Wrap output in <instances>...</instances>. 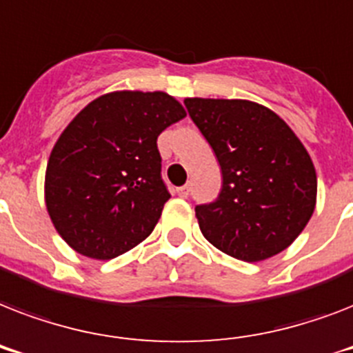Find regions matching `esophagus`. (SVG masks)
Returning a JSON list of instances; mask_svg holds the SVG:
<instances>
[{
  "label": "esophagus",
  "mask_w": 353,
  "mask_h": 353,
  "mask_svg": "<svg viewBox=\"0 0 353 353\" xmlns=\"http://www.w3.org/2000/svg\"><path fill=\"white\" fill-rule=\"evenodd\" d=\"M188 194H190V187H188V185L177 188V196H179V198H188Z\"/></svg>",
  "instance_id": "esophagus-1"
}]
</instances>
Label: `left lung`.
Instances as JSON below:
<instances>
[{
  "label": "left lung",
  "instance_id": "obj_1",
  "mask_svg": "<svg viewBox=\"0 0 353 353\" xmlns=\"http://www.w3.org/2000/svg\"><path fill=\"white\" fill-rule=\"evenodd\" d=\"M220 163L216 201L196 205L199 229L225 254L260 262L290 247L317 201L312 157L269 108L240 99H185Z\"/></svg>",
  "mask_w": 353,
  "mask_h": 353
}]
</instances>
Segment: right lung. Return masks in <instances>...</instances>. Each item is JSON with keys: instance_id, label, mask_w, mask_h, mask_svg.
<instances>
[{"instance_id": "1", "label": "right lung", "mask_w": 353, "mask_h": 353, "mask_svg": "<svg viewBox=\"0 0 353 353\" xmlns=\"http://www.w3.org/2000/svg\"><path fill=\"white\" fill-rule=\"evenodd\" d=\"M183 117L163 91H113L69 122L46 172L47 212L69 247L112 260L152 234L170 198L157 137Z\"/></svg>"}]
</instances>
